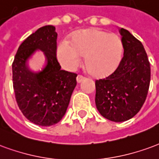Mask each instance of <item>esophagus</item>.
Returning <instances> with one entry per match:
<instances>
[{
	"label": "esophagus",
	"instance_id": "34e87169",
	"mask_svg": "<svg viewBox=\"0 0 159 159\" xmlns=\"http://www.w3.org/2000/svg\"><path fill=\"white\" fill-rule=\"evenodd\" d=\"M84 79L85 78H84L83 75H79L78 76H77V82H78V83H80V82H82V81L84 80Z\"/></svg>",
	"mask_w": 159,
	"mask_h": 159
}]
</instances>
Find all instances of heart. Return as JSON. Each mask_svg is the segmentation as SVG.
<instances>
[{
    "label": "heart",
    "instance_id": "heart-1",
    "mask_svg": "<svg viewBox=\"0 0 159 159\" xmlns=\"http://www.w3.org/2000/svg\"><path fill=\"white\" fill-rule=\"evenodd\" d=\"M72 44L67 40L59 43L57 56L66 69L73 70L85 55V66L91 75L106 77L116 71L122 62L124 43L119 35L99 29H91L76 33Z\"/></svg>",
    "mask_w": 159,
    "mask_h": 159
}]
</instances>
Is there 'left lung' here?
Wrapping results in <instances>:
<instances>
[{
	"instance_id": "left-lung-1",
	"label": "left lung",
	"mask_w": 159,
	"mask_h": 159,
	"mask_svg": "<svg viewBox=\"0 0 159 159\" xmlns=\"http://www.w3.org/2000/svg\"><path fill=\"white\" fill-rule=\"evenodd\" d=\"M119 33L124 57L117 70L96 80V106L99 113L113 122L131 119L143 106L151 79L150 62L143 45L127 30Z\"/></svg>"
}]
</instances>
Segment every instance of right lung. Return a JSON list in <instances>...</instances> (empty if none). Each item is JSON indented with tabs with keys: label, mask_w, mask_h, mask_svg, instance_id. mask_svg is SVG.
<instances>
[{
	"label": "right lung",
	"mask_w": 159,
	"mask_h": 159,
	"mask_svg": "<svg viewBox=\"0 0 159 159\" xmlns=\"http://www.w3.org/2000/svg\"><path fill=\"white\" fill-rule=\"evenodd\" d=\"M57 34L52 25L40 28L24 40L12 62V83L17 103L30 121L51 126L64 116L75 90L77 75L61 69L57 59ZM40 49L46 63L38 70H30L28 60Z\"/></svg>",
	"instance_id": "1"
}]
</instances>
